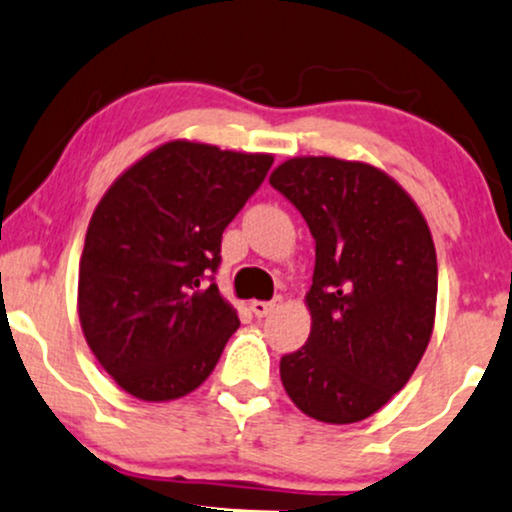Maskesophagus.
<instances>
[{"instance_id": "1", "label": "esophagus", "mask_w": 512, "mask_h": 512, "mask_svg": "<svg viewBox=\"0 0 512 512\" xmlns=\"http://www.w3.org/2000/svg\"><path fill=\"white\" fill-rule=\"evenodd\" d=\"M281 303H284V301H281L279 296L272 298V301H252L250 310H252V315H255V317H267V315H272L274 310H279Z\"/></svg>"}]
</instances>
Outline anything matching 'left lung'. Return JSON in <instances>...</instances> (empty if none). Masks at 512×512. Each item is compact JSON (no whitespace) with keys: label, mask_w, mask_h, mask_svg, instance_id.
<instances>
[{"label":"left lung","mask_w":512,"mask_h":512,"mask_svg":"<svg viewBox=\"0 0 512 512\" xmlns=\"http://www.w3.org/2000/svg\"><path fill=\"white\" fill-rule=\"evenodd\" d=\"M272 187L315 238L305 346L284 354L281 383L325 424L368 419L407 385L433 332L438 262L411 197L383 170L330 156L291 158Z\"/></svg>","instance_id":"obj_1"}]
</instances>
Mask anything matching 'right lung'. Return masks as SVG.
<instances>
[{"label": "right lung", "instance_id": "right-lung-1", "mask_svg": "<svg viewBox=\"0 0 512 512\" xmlns=\"http://www.w3.org/2000/svg\"><path fill=\"white\" fill-rule=\"evenodd\" d=\"M274 158L219 146H158L93 211L79 262V320L93 356L129 395L197 390L240 327L214 274L221 236Z\"/></svg>", "mask_w": 512, "mask_h": 512}]
</instances>
